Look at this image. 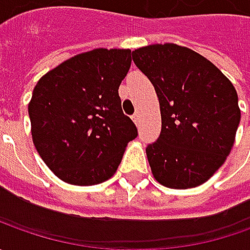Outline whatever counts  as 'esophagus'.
I'll list each match as a JSON object with an SVG mask.
<instances>
[{"mask_svg":"<svg viewBox=\"0 0 250 250\" xmlns=\"http://www.w3.org/2000/svg\"><path fill=\"white\" fill-rule=\"evenodd\" d=\"M139 118H140V114H139V112H135V114L132 115V120H133V122H135L136 125L139 124Z\"/></svg>","mask_w":250,"mask_h":250,"instance_id":"34e87169","label":"esophagus"}]
</instances>
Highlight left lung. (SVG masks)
Instances as JSON below:
<instances>
[{"instance_id": "1", "label": "left lung", "mask_w": 250, "mask_h": 250, "mask_svg": "<svg viewBox=\"0 0 250 250\" xmlns=\"http://www.w3.org/2000/svg\"><path fill=\"white\" fill-rule=\"evenodd\" d=\"M157 93L161 133L146 147L151 172L172 189L205 184L234 146L241 110L234 84L203 55L177 44L132 53Z\"/></svg>"}]
</instances>
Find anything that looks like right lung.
<instances>
[{"label":"right lung","mask_w":250,"mask_h":250,"mask_svg":"<svg viewBox=\"0 0 250 250\" xmlns=\"http://www.w3.org/2000/svg\"><path fill=\"white\" fill-rule=\"evenodd\" d=\"M130 50L96 48L47 72L29 103L32 138L47 167L79 187L110 179L138 129L118 94Z\"/></svg>","instance_id":"add662e5"}]
</instances>
